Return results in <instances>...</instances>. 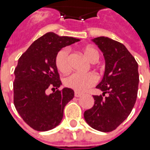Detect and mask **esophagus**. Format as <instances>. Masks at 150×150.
<instances>
[{"instance_id": "esophagus-1", "label": "esophagus", "mask_w": 150, "mask_h": 150, "mask_svg": "<svg viewBox=\"0 0 150 150\" xmlns=\"http://www.w3.org/2000/svg\"><path fill=\"white\" fill-rule=\"evenodd\" d=\"M83 94L80 93V92H79V91H75V97H81Z\"/></svg>"}]
</instances>
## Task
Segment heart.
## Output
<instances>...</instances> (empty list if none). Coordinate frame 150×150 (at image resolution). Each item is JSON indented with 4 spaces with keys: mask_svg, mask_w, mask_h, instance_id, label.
I'll use <instances>...</instances> for the list:
<instances>
[{
    "mask_svg": "<svg viewBox=\"0 0 150 150\" xmlns=\"http://www.w3.org/2000/svg\"><path fill=\"white\" fill-rule=\"evenodd\" d=\"M83 52L88 61L91 62H97L100 59V53L97 49L91 46L83 47ZM55 65L59 71L62 74H67L71 70L70 60H69L68 50L66 49L61 50L57 54L55 58ZM97 81V76L92 72L87 74L74 73L65 79L64 83L67 87L74 89L77 91H84L92 87Z\"/></svg>",
    "mask_w": 150,
    "mask_h": 150,
    "instance_id": "b5f03b06",
    "label": "heart"
}]
</instances>
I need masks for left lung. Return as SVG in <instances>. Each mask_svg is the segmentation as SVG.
Returning a JSON list of instances; mask_svg holds the SVG:
<instances>
[{
    "instance_id": "8db88e82",
    "label": "left lung",
    "mask_w": 150,
    "mask_h": 150,
    "mask_svg": "<svg viewBox=\"0 0 150 150\" xmlns=\"http://www.w3.org/2000/svg\"><path fill=\"white\" fill-rule=\"evenodd\" d=\"M104 54L105 70L96 88L103 96H93V107L84 112V119L100 132L116 129L129 116L137 96L138 64L122 43L108 37L91 39Z\"/></svg>"
}]
</instances>
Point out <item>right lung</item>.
Returning <instances> with one entry per match:
<instances>
[{"instance_id":"add662e5","label":"right lung","mask_w":150,"mask_h":150,"mask_svg":"<svg viewBox=\"0 0 150 150\" xmlns=\"http://www.w3.org/2000/svg\"><path fill=\"white\" fill-rule=\"evenodd\" d=\"M79 38L49 32L34 41L18 59L15 68L13 102L25 122L37 131H48L62 121L66 104L75 92L68 88L46 94L49 88L58 89L62 83L55 65L57 54Z\"/></svg>"}]
</instances>
